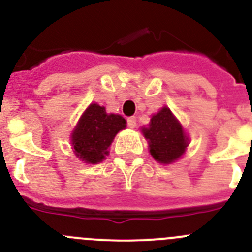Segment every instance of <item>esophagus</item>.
I'll return each instance as SVG.
<instances>
[{
    "mask_svg": "<svg viewBox=\"0 0 252 252\" xmlns=\"http://www.w3.org/2000/svg\"><path fill=\"white\" fill-rule=\"evenodd\" d=\"M126 124H128L129 128L134 129L136 126V118L135 117H129L128 119H126Z\"/></svg>",
    "mask_w": 252,
    "mask_h": 252,
    "instance_id": "obj_1",
    "label": "esophagus"
}]
</instances>
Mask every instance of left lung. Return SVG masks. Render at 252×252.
Returning <instances> with one entry per match:
<instances>
[{
  "mask_svg": "<svg viewBox=\"0 0 252 252\" xmlns=\"http://www.w3.org/2000/svg\"><path fill=\"white\" fill-rule=\"evenodd\" d=\"M143 134L149 143L150 154L160 163H171L177 160L188 145L182 126L167 107L154 114Z\"/></svg>",
  "mask_w": 252,
  "mask_h": 252,
  "instance_id": "1",
  "label": "left lung"
}]
</instances>
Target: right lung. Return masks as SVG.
I'll list each match as a JSON object with an SVG mask.
<instances>
[{
	"label": "right lung",
	"mask_w": 252,
	"mask_h": 252,
	"mask_svg": "<svg viewBox=\"0 0 252 252\" xmlns=\"http://www.w3.org/2000/svg\"><path fill=\"white\" fill-rule=\"evenodd\" d=\"M126 123L122 116L108 114L104 107L97 103L90 104L72 133L75 154L87 163L101 162L116 134L126 128Z\"/></svg>",
	"instance_id": "obj_1"
}]
</instances>
